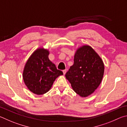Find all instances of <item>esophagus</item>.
<instances>
[{"label":"esophagus","instance_id":"34e87169","mask_svg":"<svg viewBox=\"0 0 127 127\" xmlns=\"http://www.w3.org/2000/svg\"><path fill=\"white\" fill-rule=\"evenodd\" d=\"M62 72H63V74H64V75H65V74H66V72H67V70H66V69H65V70H64L63 71H62Z\"/></svg>","mask_w":127,"mask_h":127}]
</instances>
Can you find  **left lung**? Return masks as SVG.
<instances>
[{"label":"left lung","mask_w":127,"mask_h":127,"mask_svg":"<svg viewBox=\"0 0 127 127\" xmlns=\"http://www.w3.org/2000/svg\"><path fill=\"white\" fill-rule=\"evenodd\" d=\"M74 64L65 75L72 89L83 97L93 94L99 87L104 72L103 61L92 47L83 45L77 48Z\"/></svg>","instance_id":"left-lung-1"}]
</instances>
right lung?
Returning <instances> with one entry per match:
<instances>
[{
  "label": "right lung",
  "mask_w": 127,
  "mask_h": 127,
  "mask_svg": "<svg viewBox=\"0 0 127 127\" xmlns=\"http://www.w3.org/2000/svg\"><path fill=\"white\" fill-rule=\"evenodd\" d=\"M50 51L43 47L35 50L24 66L23 79L28 90L36 95H43L51 89L61 71L48 58Z\"/></svg>",
  "instance_id": "obj_1"
}]
</instances>
